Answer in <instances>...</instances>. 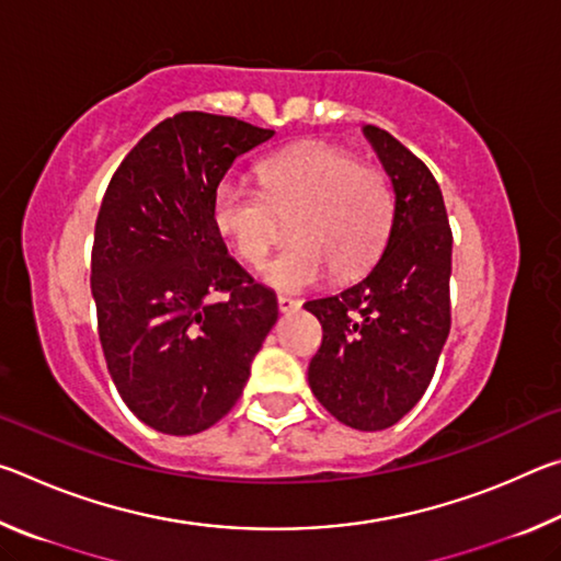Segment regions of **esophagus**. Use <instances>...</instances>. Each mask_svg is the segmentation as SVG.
<instances>
[{
  "mask_svg": "<svg viewBox=\"0 0 561 561\" xmlns=\"http://www.w3.org/2000/svg\"><path fill=\"white\" fill-rule=\"evenodd\" d=\"M277 307H279L282 314H289V311H297L301 307V301L294 299V297H287V294H279Z\"/></svg>",
  "mask_w": 561,
  "mask_h": 561,
  "instance_id": "34e87169",
  "label": "esophagus"
}]
</instances>
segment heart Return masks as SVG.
Returning a JSON list of instances; mask_svg holds the SVG:
<instances>
[{
	"label": "heart",
	"mask_w": 561,
	"mask_h": 561,
	"mask_svg": "<svg viewBox=\"0 0 561 561\" xmlns=\"http://www.w3.org/2000/svg\"><path fill=\"white\" fill-rule=\"evenodd\" d=\"M260 190L225 178L213 195V222L232 254L260 264L289 222L287 250L262 267V279L279 291L314 287L364 272L381 252L393 225L396 201L388 178L358 165L346 150L307 144L260 165Z\"/></svg>",
	"instance_id": "1"
}]
</instances>
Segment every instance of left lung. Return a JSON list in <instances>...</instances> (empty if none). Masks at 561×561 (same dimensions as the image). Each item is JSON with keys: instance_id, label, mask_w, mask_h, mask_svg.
<instances>
[{"instance_id": "left-lung-1", "label": "left lung", "mask_w": 561, "mask_h": 561, "mask_svg": "<svg viewBox=\"0 0 561 561\" xmlns=\"http://www.w3.org/2000/svg\"><path fill=\"white\" fill-rule=\"evenodd\" d=\"M364 136L391 180L393 225L364 277L304 304L324 329L309 386L336 421L386 431L421 401L448 339L453 232L423 160L381 128Z\"/></svg>"}]
</instances>
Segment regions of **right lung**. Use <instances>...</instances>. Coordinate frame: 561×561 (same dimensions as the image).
<instances>
[{"mask_svg": "<svg viewBox=\"0 0 561 561\" xmlns=\"http://www.w3.org/2000/svg\"><path fill=\"white\" fill-rule=\"evenodd\" d=\"M274 136L185 111L146 133L103 195L91 294L113 383L150 428L195 435L230 413L277 324V297L237 264L213 222L227 170ZM215 290L228 297L213 302Z\"/></svg>", "mask_w": 561, "mask_h": 561, "instance_id": "right-lung-1", "label": "right lung"}]
</instances>
